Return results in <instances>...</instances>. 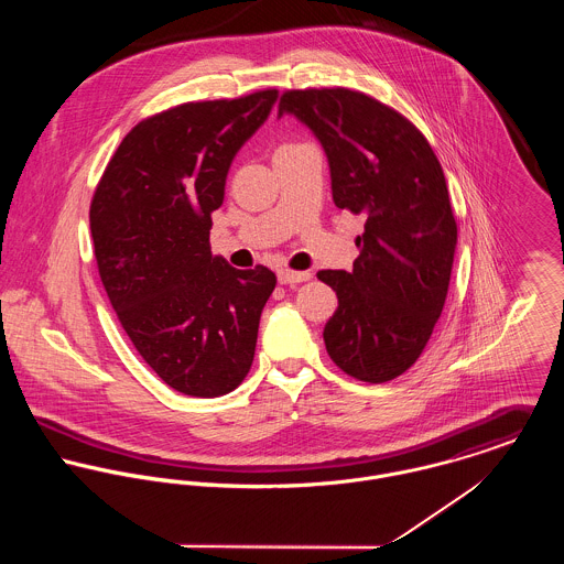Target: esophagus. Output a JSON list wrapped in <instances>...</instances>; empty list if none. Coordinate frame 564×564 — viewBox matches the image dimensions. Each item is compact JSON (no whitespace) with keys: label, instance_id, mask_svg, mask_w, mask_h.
<instances>
[{"label":"esophagus","instance_id":"esophagus-1","mask_svg":"<svg viewBox=\"0 0 564 564\" xmlns=\"http://www.w3.org/2000/svg\"><path fill=\"white\" fill-rule=\"evenodd\" d=\"M278 280H280V284H300V282H306V280H311V273H308V271H291V269H280V271H278Z\"/></svg>","mask_w":564,"mask_h":564}]
</instances>
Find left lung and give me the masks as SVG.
<instances>
[{"label":"left lung","mask_w":564,"mask_h":564,"mask_svg":"<svg viewBox=\"0 0 564 564\" xmlns=\"http://www.w3.org/2000/svg\"><path fill=\"white\" fill-rule=\"evenodd\" d=\"M278 115L313 130L334 204L367 219L354 269L317 273L338 297L325 349L347 376L389 382L421 356L449 289L458 228L441 162L405 117L358 90H286Z\"/></svg>","instance_id":"obj_1"}]
</instances>
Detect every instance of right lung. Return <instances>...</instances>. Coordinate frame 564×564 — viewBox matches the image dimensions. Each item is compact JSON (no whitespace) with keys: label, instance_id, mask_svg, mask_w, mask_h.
I'll return each mask as SVG.
<instances>
[{"label":"right lung","instance_id":"right-lung-1","mask_svg":"<svg viewBox=\"0 0 564 564\" xmlns=\"http://www.w3.org/2000/svg\"><path fill=\"white\" fill-rule=\"evenodd\" d=\"M275 99L267 88L143 119L90 202L95 260L119 322L162 382L191 398L241 384L275 289L267 267L241 271L210 251L230 164Z\"/></svg>","mask_w":564,"mask_h":564}]
</instances>
